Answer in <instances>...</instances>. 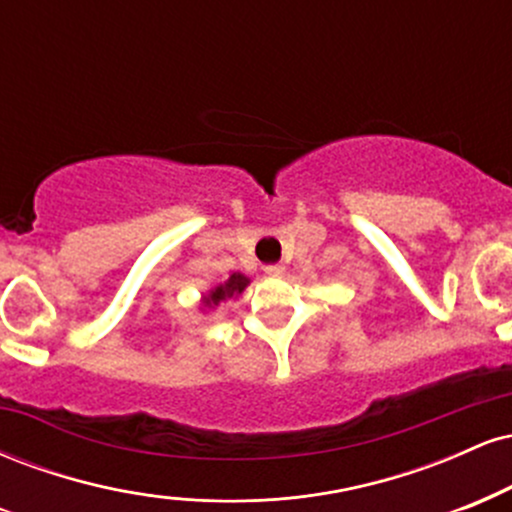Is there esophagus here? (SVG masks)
Segmentation results:
<instances>
[{"label":"esophagus","instance_id":"34e87169","mask_svg":"<svg viewBox=\"0 0 512 512\" xmlns=\"http://www.w3.org/2000/svg\"><path fill=\"white\" fill-rule=\"evenodd\" d=\"M281 272H284V264H267V267H264V274L269 276H279Z\"/></svg>","mask_w":512,"mask_h":512}]
</instances>
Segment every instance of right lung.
Wrapping results in <instances>:
<instances>
[{
  "mask_svg": "<svg viewBox=\"0 0 512 512\" xmlns=\"http://www.w3.org/2000/svg\"><path fill=\"white\" fill-rule=\"evenodd\" d=\"M250 284V279L245 274H231L228 276V281L226 284H219V286H214V289H211L207 296L202 298V303H204V308H216V305L219 303H223L226 301V298H236V296H240V293L245 291V286Z\"/></svg>",
  "mask_w": 512,
  "mask_h": 512,
  "instance_id": "right-lung-1",
  "label": "right lung"
}]
</instances>
